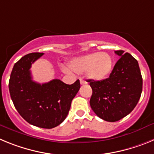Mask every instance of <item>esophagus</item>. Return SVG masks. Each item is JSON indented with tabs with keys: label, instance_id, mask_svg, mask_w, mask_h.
<instances>
[{
	"label": "esophagus",
	"instance_id": "esophagus-1",
	"mask_svg": "<svg viewBox=\"0 0 154 154\" xmlns=\"http://www.w3.org/2000/svg\"><path fill=\"white\" fill-rule=\"evenodd\" d=\"M80 84H81V85H85V84H86V82L84 81V80L82 79H80Z\"/></svg>",
	"mask_w": 154,
	"mask_h": 154
}]
</instances>
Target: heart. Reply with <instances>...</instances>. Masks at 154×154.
<instances>
[{
    "mask_svg": "<svg viewBox=\"0 0 154 154\" xmlns=\"http://www.w3.org/2000/svg\"><path fill=\"white\" fill-rule=\"evenodd\" d=\"M69 69L77 74L85 72L87 78L103 81L112 74L113 58L106 52H92L72 58L68 63Z\"/></svg>",
    "mask_w": 154,
    "mask_h": 154,
    "instance_id": "b5f03b06",
    "label": "heart"
}]
</instances>
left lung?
<instances>
[{"mask_svg":"<svg viewBox=\"0 0 154 154\" xmlns=\"http://www.w3.org/2000/svg\"><path fill=\"white\" fill-rule=\"evenodd\" d=\"M119 58L112 74L103 81L89 79L92 95L90 106L103 120L116 122L133 111L140 98L143 79L138 62L130 53L115 51Z\"/></svg>","mask_w":154,"mask_h":154,"instance_id":"8db88e82","label":"left lung"}]
</instances>
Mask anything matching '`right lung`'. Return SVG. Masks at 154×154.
Returning <instances> with one entry per match:
<instances>
[{
	"label": "right lung",
	"mask_w": 154,
	"mask_h": 154,
	"mask_svg": "<svg viewBox=\"0 0 154 154\" xmlns=\"http://www.w3.org/2000/svg\"><path fill=\"white\" fill-rule=\"evenodd\" d=\"M43 55L30 53L16 62L8 86L14 107L28 123L51 129L66 118L73 98L80 89V82L79 79L72 85L60 79L43 84L34 82L30 71L31 64Z\"/></svg>",
	"instance_id": "obj_1"
}]
</instances>
